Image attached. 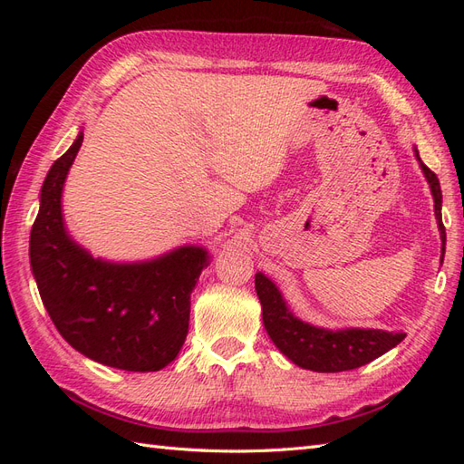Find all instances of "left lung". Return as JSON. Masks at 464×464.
<instances>
[{
	"label": "left lung",
	"mask_w": 464,
	"mask_h": 464,
	"mask_svg": "<svg viewBox=\"0 0 464 464\" xmlns=\"http://www.w3.org/2000/svg\"><path fill=\"white\" fill-rule=\"evenodd\" d=\"M415 157L420 165L425 179L430 187L432 199H435V217L440 233V263L445 257L447 233L442 225V193L437 175L420 161L419 151ZM255 291L261 301L263 324L267 329L271 341L275 343L285 357L293 361L301 369L317 371V372H341L362 367L374 361L381 354L391 351L392 347L405 339V333H389L381 329H323L314 327L295 317L287 301L283 299L277 285L263 273L255 275Z\"/></svg>",
	"instance_id": "obj_1"
}]
</instances>
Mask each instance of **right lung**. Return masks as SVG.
Returning <instances> with one entry per match:
<instances>
[{
    "instance_id": "right-lung-1",
    "label": "right lung",
    "mask_w": 464,
    "mask_h": 464,
    "mask_svg": "<svg viewBox=\"0 0 464 464\" xmlns=\"http://www.w3.org/2000/svg\"><path fill=\"white\" fill-rule=\"evenodd\" d=\"M83 131L47 171L29 235L34 279L57 331L87 359L150 372L179 354L189 329L191 293L211 255L183 245L155 259L105 261L65 229L62 195Z\"/></svg>"
}]
</instances>
